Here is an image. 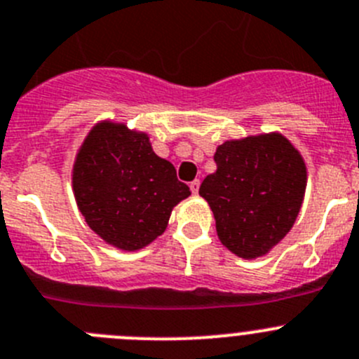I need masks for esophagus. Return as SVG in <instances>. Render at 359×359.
<instances>
[{"instance_id":"1","label":"esophagus","mask_w":359,"mask_h":359,"mask_svg":"<svg viewBox=\"0 0 359 359\" xmlns=\"http://www.w3.org/2000/svg\"><path fill=\"white\" fill-rule=\"evenodd\" d=\"M199 187H201L199 180H194V182L190 183V190H192L194 196H196V194H199Z\"/></svg>"}]
</instances>
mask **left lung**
<instances>
[{"mask_svg": "<svg viewBox=\"0 0 359 359\" xmlns=\"http://www.w3.org/2000/svg\"><path fill=\"white\" fill-rule=\"evenodd\" d=\"M217 170L199 196L210 204L222 245L238 257L266 255L294 225L306 189V167L282 134L225 141Z\"/></svg>", "mask_w": 359, "mask_h": 359, "instance_id": "8db88e82", "label": "left lung"}]
</instances>
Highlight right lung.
Returning a JSON list of instances; mask_svg holds the SVG:
<instances>
[{
	"label": "right lung",
	"instance_id": "add662e5",
	"mask_svg": "<svg viewBox=\"0 0 359 359\" xmlns=\"http://www.w3.org/2000/svg\"><path fill=\"white\" fill-rule=\"evenodd\" d=\"M74 194L88 225L121 250H139L165 231L170 211L190 196L149 137L123 123L91 128L74 163Z\"/></svg>",
	"mask_w": 359,
	"mask_h": 359
}]
</instances>
